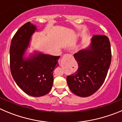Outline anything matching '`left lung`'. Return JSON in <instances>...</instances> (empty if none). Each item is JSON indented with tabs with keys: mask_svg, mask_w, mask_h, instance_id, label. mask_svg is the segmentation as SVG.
<instances>
[{
	"mask_svg": "<svg viewBox=\"0 0 122 122\" xmlns=\"http://www.w3.org/2000/svg\"><path fill=\"white\" fill-rule=\"evenodd\" d=\"M111 57L109 38L105 35H94L90 48L74 54L78 69L67 76L71 91L82 97L94 94L106 78Z\"/></svg>",
	"mask_w": 122,
	"mask_h": 122,
	"instance_id": "8db88e82",
	"label": "left lung"
}]
</instances>
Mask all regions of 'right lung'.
<instances>
[{
    "label": "right lung",
    "mask_w": 122,
    "mask_h": 122,
    "mask_svg": "<svg viewBox=\"0 0 122 122\" xmlns=\"http://www.w3.org/2000/svg\"><path fill=\"white\" fill-rule=\"evenodd\" d=\"M36 30L28 22L17 31L11 40L10 49V70L15 82L24 92L33 97L46 95L51 89L53 72L60 56L36 54L25 60L23 55L31 35Z\"/></svg>",
    "instance_id": "1"
}]
</instances>
